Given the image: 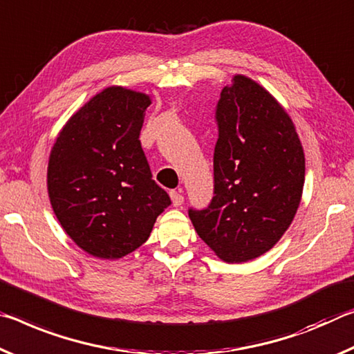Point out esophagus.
Returning <instances> with one entry per match:
<instances>
[{
    "instance_id": "34e87169",
    "label": "esophagus",
    "mask_w": 354,
    "mask_h": 354,
    "mask_svg": "<svg viewBox=\"0 0 354 354\" xmlns=\"http://www.w3.org/2000/svg\"><path fill=\"white\" fill-rule=\"evenodd\" d=\"M171 199L174 207H180L183 204V196L180 191H171Z\"/></svg>"
}]
</instances>
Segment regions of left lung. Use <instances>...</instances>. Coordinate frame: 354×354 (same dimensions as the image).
<instances>
[{
    "mask_svg": "<svg viewBox=\"0 0 354 354\" xmlns=\"http://www.w3.org/2000/svg\"><path fill=\"white\" fill-rule=\"evenodd\" d=\"M216 120L215 196L189 219L223 262L245 263L290 227L303 196L304 150L283 106L245 75L224 86Z\"/></svg>",
    "mask_w": 354,
    "mask_h": 354,
    "instance_id": "1",
    "label": "left lung"
}]
</instances>
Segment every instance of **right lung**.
<instances>
[{"label":"right lung","instance_id":"add662e5","mask_svg":"<svg viewBox=\"0 0 354 354\" xmlns=\"http://www.w3.org/2000/svg\"><path fill=\"white\" fill-rule=\"evenodd\" d=\"M150 103L144 92L109 86L72 114L51 147V208L64 232L92 257L115 260L133 252L171 205L139 141Z\"/></svg>","mask_w":354,"mask_h":354}]
</instances>
